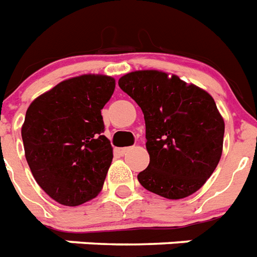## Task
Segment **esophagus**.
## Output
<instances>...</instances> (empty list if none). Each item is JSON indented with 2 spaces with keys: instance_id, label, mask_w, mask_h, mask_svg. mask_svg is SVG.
<instances>
[{
  "instance_id": "1",
  "label": "esophagus",
  "mask_w": 257,
  "mask_h": 257,
  "mask_svg": "<svg viewBox=\"0 0 257 257\" xmlns=\"http://www.w3.org/2000/svg\"><path fill=\"white\" fill-rule=\"evenodd\" d=\"M130 150H131V147H123V149H119L118 151L120 155H124V154H126L127 151H130Z\"/></svg>"
}]
</instances>
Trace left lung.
Instances as JSON below:
<instances>
[{
	"label": "left lung",
	"instance_id": "left-lung-1",
	"mask_svg": "<svg viewBox=\"0 0 257 257\" xmlns=\"http://www.w3.org/2000/svg\"><path fill=\"white\" fill-rule=\"evenodd\" d=\"M118 85L145 115L150 164L139 183L172 200L202 188L223 153L224 119L212 96L159 70L131 71Z\"/></svg>",
	"mask_w": 257,
	"mask_h": 257
}]
</instances>
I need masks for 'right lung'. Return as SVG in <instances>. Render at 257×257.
<instances>
[{"mask_svg":"<svg viewBox=\"0 0 257 257\" xmlns=\"http://www.w3.org/2000/svg\"><path fill=\"white\" fill-rule=\"evenodd\" d=\"M115 79L83 74L59 82L29 106L21 134L34 179L51 199L75 207L99 194L112 162L100 110Z\"/></svg>","mask_w":257,"mask_h":257,"instance_id":"obj_1","label":"right lung"}]
</instances>
